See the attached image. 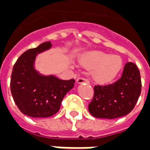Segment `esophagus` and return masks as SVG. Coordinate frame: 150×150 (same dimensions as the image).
<instances>
[{"mask_svg": "<svg viewBox=\"0 0 150 150\" xmlns=\"http://www.w3.org/2000/svg\"><path fill=\"white\" fill-rule=\"evenodd\" d=\"M76 82H77L78 84H83V83H90L89 82V80L85 79V78H83V77H79L76 80Z\"/></svg>", "mask_w": 150, "mask_h": 150, "instance_id": "1", "label": "esophagus"}]
</instances>
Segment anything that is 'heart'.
<instances>
[{
	"instance_id": "heart-1",
	"label": "heart",
	"mask_w": 150,
	"mask_h": 150,
	"mask_svg": "<svg viewBox=\"0 0 150 150\" xmlns=\"http://www.w3.org/2000/svg\"><path fill=\"white\" fill-rule=\"evenodd\" d=\"M81 63L89 69H95L93 77L101 83H109L114 79L123 66V61L120 57L110 56L99 51L87 55Z\"/></svg>"
}]
</instances>
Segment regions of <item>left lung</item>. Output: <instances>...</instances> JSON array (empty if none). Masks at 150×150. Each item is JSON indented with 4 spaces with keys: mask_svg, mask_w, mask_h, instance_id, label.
Returning a JSON list of instances; mask_svg holds the SVG:
<instances>
[{
    "mask_svg": "<svg viewBox=\"0 0 150 150\" xmlns=\"http://www.w3.org/2000/svg\"><path fill=\"white\" fill-rule=\"evenodd\" d=\"M140 72L134 63H127L122 76L116 83L95 86L89 112L96 118L112 120L127 115L133 110L141 94Z\"/></svg>",
    "mask_w": 150,
    "mask_h": 150,
    "instance_id": "left-lung-1",
    "label": "left lung"
}]
</instances>
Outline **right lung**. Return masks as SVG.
Masks as SVG:
<instances>
[{
  "label": "right lung",
  "mask_w": 150,
  "mask_h": 150,
  "mask_svg": "<svg viewBox=\"0 0 150 150\" xmlns=\"http://www.w3.org/2000/svg\"><path fill=\"white\" fill-rule=\"evenodd\" d=\"M52 47L50 42L24 52L11 72V93L22 113L33 118H46L60 110L63 98L75 85V80L44 75L35 69L37 55Z\"/></svg>",
  "instance_id": "obj_1"
}]
</instances>
